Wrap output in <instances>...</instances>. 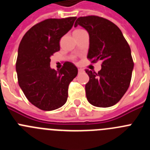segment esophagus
Returning <instances> with one entry per match:
<instances>
[{
	"instance_id": "1",
	"label": "esophagus",
	"mask_w": 150,
	"mask_h": 150,
	"mask_svg": "<svg viewBox=\"0 0 150 150\" xmlns=\"http://www.w3.org/2000/svg\"><path fill=\"white\" fill-rule=\"evenodd\" d=\"M83 69H78V72L79 73H81V72H83Z\"/></svg>"
}]
</instances>
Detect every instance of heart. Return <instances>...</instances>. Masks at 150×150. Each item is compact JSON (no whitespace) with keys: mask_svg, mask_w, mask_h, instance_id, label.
<instances>
[{"mask_svg":"<svg viewBox=\"0 0 150 150\" xmlns=\"http://www.w3.org/2000/svg\"><path fill=\"white\" fill-rule=\"evenodd\" d=\"M83 31H84V30H81V29H78V30H74V34H79V33L83 32Z\"/></svg>","mask_w":150,"mask_h":150,"instance_id":"b5f03b06","label":"heart"}]
</instances>
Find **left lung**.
<instances>
[{
	"label": "left lung",
	"mask_w": 150,
	"mask_h": 150,
	"mask_svg": "<svg viewBox=\"0 0 150 150\" xmlns=\"http://www.w3.org/2000/svg\"><path fill=\"white\" fill-rule=\"evenodd\" d=\"M89 34L88 58L91 63L102 61L101 70H86L89 80L86 84L88 101L98 107L115 105L128 90L134 68L131 49L121 30L110 20L98 16L77 18Z\"/></svg>",
	"instance_id": "obj_1"
}]
</instances>
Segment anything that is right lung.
<instances>
[{
  "instance_id": "1",
  "label": "right lung",
  "mask_w": 150,
  "mask_h": 150,
  "mask_svg": "<svg viewBox=\"0 0 150 150\" xmlns=\"http://www.w3.org/2000/svg\"><path fill=\"white\" fill-rule=\"evenodd\" d=\"M76 17L47 18L30 28L18 46L16 64L18 83L28 100L42 110L50 111L67 101L68 86L77 67L65 62L59 71L50 67V57L60 50V40Z\"/></svg>"
}]
</instances>
